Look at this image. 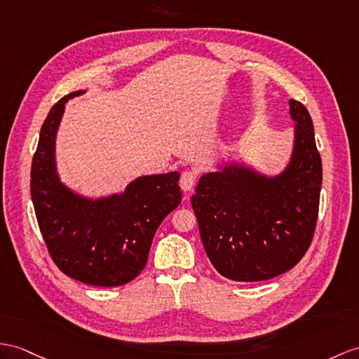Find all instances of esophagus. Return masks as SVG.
<instances>
[{"instance_id":"34e87169","label":"esophagus","mask_w":359,"mask_h":359,"mask_svg":"<svg viewBox=\"0 0 359 359\" xmlns=\"http://www.w3.org/2000/svg\"><path fill=\"white\" fill-rule=\"evenodd\" d=\"M196 182V172L194 170H184L181 173V178H180V186L181 189L184 191H190L191 189H194Z\"/></svg>"}]
</instances>
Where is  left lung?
Returning a JSON list of instances; mask_svg holds the SVG:
<instances>
[{"label": "left lung", "mask_w": 359, "mask_h": 359, "mask_svg": "<svg viewBox=\"0 0 359 359\" xmlns=\"http://www.w3.org/2000/svg\"><path fill=\"white\" fill-rule=\"evenodd\" d=\"M295 121L291 161L274 178L239 164L199 178L191 207L207 256L221 276L262 282L294 268L308 251L318 219L321 158L312 118L290 100Z\"/></svg>", "instance_id": "8db88e82"}]
</instances>
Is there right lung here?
Instances as JSON below:
<instances>
[{"instance_id": "add662e5", "label": "right lung", "mask_w": 359, "mask_h": 359, "mask_svg": "<svg viewBox=\"0 0 359 359\" xmlns=\"http://www.w3.org/2000/svg\"><path fill=\"white\" fill-rule=\"evenodd\" d=\"M81 94L60 99L43 121L32 161V201L48 255L64 274L120 286L142 273L156 229L180 205V173L137 178L123 194L95 201L68 190L56 172L55 138L65 103Z\"/></svg>"}]
</instances>
